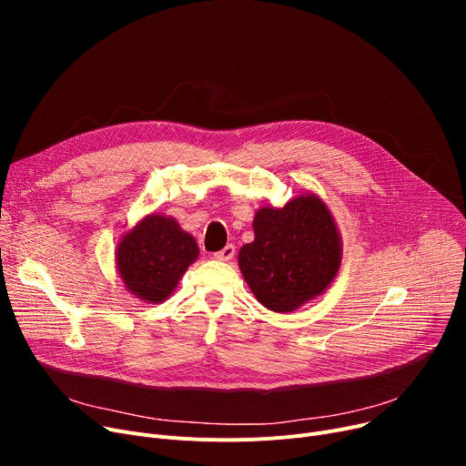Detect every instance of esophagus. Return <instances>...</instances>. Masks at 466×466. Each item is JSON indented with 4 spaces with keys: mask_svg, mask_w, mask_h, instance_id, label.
<instances>
[{
    "mask_svg": "<svg viewBox=\"0 0 466 466\" xmlns=\"http://www.w3.org/2000/svg\"><path fill=\"white\" fill-rule=\"evenodd\" d=\"M234 253H236V248H234V246H227L225 249H220L218 253H215L213 257H215L217 260H223V262H228V260H232Z\"/></svg>",
    "mask_w": 466,
    "mask_h": 466,
    "instance_id": "obj_1",
    "label": "esophagus"
}]
</instances>
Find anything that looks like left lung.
<instances>
[{
	"label": "left lung",
	"mask_w": 466,
	"mask_h": 466,
	"mask_svg": "<svg viewBox=\"0 0 466 466\" xmlns=\"http://www.w3.org/2000/svg\"><path fill=\"white\" fill-rule=\"evenodd\" d=\"M253 230L255 239L239 249L238 264L255 299L270 311L299 309L338 276L341 236L315 192H302L283 208H258Z\"/></svg>",
	"instance_id": "1"
}]
</instances>
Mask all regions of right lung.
<instances>
[{
  "mask_svg": "<svg viewBox=\"0 0 466 466\" xmlns=\"http://www.w3.org/2000/svg\"><path fill=\"white\" fill-rule=\"evenodd\" d=\"M198 255V243L174 217L149 213L120 236L115 264L128 292L143 302L160 304Z\"/></svg>",
  "mask_w": 466,
  "mask_h": 466,
  "instance_id": "right-lung-1",
  "label": "right lung"
}]
</instances>
